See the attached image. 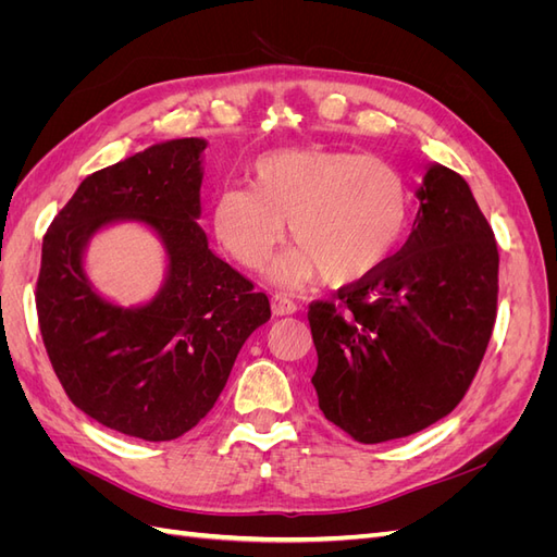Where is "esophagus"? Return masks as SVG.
<instances>
[{
    "instance_id": "1",
    "label": "esophagus",
    "mask_w": 557,
    "mask_h": 557,
    "mask_svg": "<svg viewBox=\"0 0 557 557\" xmlns=\"http://www.w3.org/2000/svg\"><path fill=\"white\" fill-rule=\"evenodd\" d=\"M272 309L276 315H288V313H297V305L293 299H288L285 295H274L272 297Z\"/></svg>"
}]
</instances>
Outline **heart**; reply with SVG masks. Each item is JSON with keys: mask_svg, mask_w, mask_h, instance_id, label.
I'll list each match as a JSON object with an SVG mask.
<instances>
[{"mask_svg": "<svg viewBox=\"0 0 557 557\" xmlns=\"http://www.w3.org/2000/svg\"><path fill=\"white\" fill-rule=\"evenodd\" d=\"M252 185H227L213 199V232L232 258L258 269L290 223L299 244L274 274L285 285L323 276L358 283L393 258L409 227V188L376 156L330 148H283L250 166Z\"/></svg>", "mask_w": 557, "mask_h": 557, "instance_id": "1", "label": "heart"}]
</instances>
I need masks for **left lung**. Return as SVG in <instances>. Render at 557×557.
Instances as JSON below:
<instances>
[{
  "mask_svg": "<svg viewBox=\"0 0 557 557\" xmlns=\"http://www.w3.org/2000/svg\"><path fill=\"white\" fill-rule=\"evenodd\" d=\"M416 197L407 244L372 276L309 307L318 407L360 444L448 416L495 325L499 252L467 181L434 162Z\"/></svg>",
  "mask_w": 557,
  "mask_h": 557,
  "instance_id": "left-lung-1",
  "label": "left lung"
}]
</instances>
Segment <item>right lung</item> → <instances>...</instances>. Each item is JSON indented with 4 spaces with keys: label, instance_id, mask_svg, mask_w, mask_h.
I'll return each mask as SVG.
<instances>
[{
    "label": "right lung",
    "instance_id": "obj_1",
    "mask_svg": "<svg viewBox=\"0 0 557 557\" xmlns=\"http://www.w3.org/2000/svg\"><path fill=\"white\" fill-rule=\"evenodd\" d=\"M205 148L197 137L162 141L90 174L44 237L37 313L50 364L83 413L144 442L193 430L272 315L197 225ZM125 220L153 228L168 256L161 290L139 308L99 296L82 267L94 234Z\"/></svg>",
    "mask_w": 557,
    "mask_h": 557
}]
</instances>
